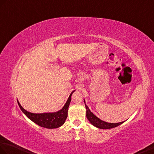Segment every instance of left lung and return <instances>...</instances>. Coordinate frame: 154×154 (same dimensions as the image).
<instances>
[{"label":"left lung","mask_w":154,"mask_h":154,"mask_svg":"<svg viewBox=\"0 0 154 154\" xmlns=\"http://www.w3.org/2000/svg\"><path fill=\"white\" fill-rule=\"evenodd\" d=\"M85 104L86 109H87V117L88 120L90 121L92 125H93L94 126L96 127L97 128H102V129H109V128L119 126V125L124 123V121H123V122L117 123H110L105 122V121H103L102 120L100 119L99 118H98L91 112V110L89 109L88 107L86 105L85 102Z\"/></svg>","instance_id":"1"}]
</instances>
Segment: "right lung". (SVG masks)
Instances as JSON below:
<instances>
[{
	"label": "right lung",
	"instance_id": "1",
	"mask_svg": "<svg viewBox=\"0 0 154 154\" xmlns=\"http://www.w3.org/2000/svg\"><path fill=\"white\" fill-rule=\"evenodd\" d=\"M75 91L71 92L69 98L64 105L63 108L54 113H33L27 112L22 108L19 102L17 103L20 106V109L23 112L29 119L33 121L35 123L37 124L40 127L47 128H56L60 127L65 123L66 119L67 117V111H68L69 106L71 102V94Z\"/></svg>",
	"mask_w": 154,
	"mask_h": 154
}]
</instances>
